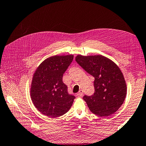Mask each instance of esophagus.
<instances>
[{"label":"esophagus","instance_id":"obj_1","mask_svg":"<svg viewBox=\"0 0 146 146\" xmlns=\"http://www.w3.org/2000/svg\"><path fill=\"white\" fill-rule=\"evenodd\" d=\"M77 95L79 96V97H82L83 95V92L82 90H80L78 92V94H77Z\"/></svg>","mask_w":146,"mask_h":146}]
</instances>
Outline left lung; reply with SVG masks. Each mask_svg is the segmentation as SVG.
I'll return each instance as SVG.
<instances>
[{
	"label": "left lung",
	"mask_w": 146,
	"mask_h": 146,
	"mask_svg": "<svg viewBox=\"0 0 146 146\" xmlns=\"http://www.w3.org/2000/svg\"><path fill=\"white\" fill-rule=\"evenodd\" d=\"M76 61L95 78V92L83 97L92 113L100 117L114 113L124 102L127 86L122 71L110 59L102 55H78Z\"/></svg>",
	"instance_id": "8db88e82"
}]
</instances>
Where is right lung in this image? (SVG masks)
<instances>
[{
    "label": "right lung",
    "instance_id": "add662e5",
    "mask_svg": "<svg viewBox=\"0 0 146 146\" xmlns=\"http://www.w3.org/2000/svg\"><path fill=\"white\" fill-rule=\"evenodd\" d=\"M73 60V55L53 56L42 61L34 73L31 97L37 109L50 118L66 113L75 96L68 92L63 76Z\"/></svg>",
    "mask_w": 146,
    "mask_h": 146
}]
</instances>
